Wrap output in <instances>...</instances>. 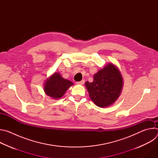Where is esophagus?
I'll return each mask as SVG.
<instances>
[{
    "mask_svg": "<svg viewBox=\"0 0 158 158\" xmlns=\"http://www.w3.org/2000/svg\"><path fill=\"white\" fill-rule=\"evenodd\" d=\"M76 83H77V84L82 85V84H84V80H82V81H79V82H77Z\"/></svg>",
    "mask_w": 158,
    "mask_h": 158,
    "instance_id": "1",
    "label": "esophagus"
}]
</instances>
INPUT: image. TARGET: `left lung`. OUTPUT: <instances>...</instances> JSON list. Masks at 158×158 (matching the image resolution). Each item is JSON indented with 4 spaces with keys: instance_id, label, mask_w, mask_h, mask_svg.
<instances>
[{
    "instance_id": "1",
    "label": "left lung",
    "mask_w": 158,
    "mask_h": 158,
    "mask_svg": "<svg viewBox=\"0 0 158 158\" xmlns=\"http://www.w3.org/2000/svg\"><path fill=\"white\" fill-rule=\"evenodd\" d=\"M93 82H85L92 101L99 107L113 104L119 98L123 87V78L118 67L109 63L93 76Z\"/></svg>"
}]
</instances>
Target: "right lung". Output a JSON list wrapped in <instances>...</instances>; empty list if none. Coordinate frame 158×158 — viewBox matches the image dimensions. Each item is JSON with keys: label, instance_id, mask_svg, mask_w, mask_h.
Wrapping results in <instances>:
<instances>
[{"label": "right lung", "instance_id": "obj_1", "mask_svg": "<svg viewBox=\"0 0 158 158\" xmlns=\"http://www.w3.org/2000/svg\"><path fill=\"white\" fill-rule=\"evenodd\" d=\"M44 83L45 93L53 99H59L62 98L67 90L74 85L73 82L63 78L59 73L52 74Z\"/></svg>", "mask_w": 158, "mask_h": 158}]
</instances>
